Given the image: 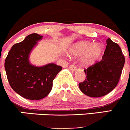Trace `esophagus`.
<instances>
[{
	"mask_svg": "<svg viewBox=\"0 0 130 130\" xmlns=\"http://www.w3.org/2000/svg\"><path fill=\"white\" fill-rule=\"evenodd\" d=\"M69 69H70L71 71H76V69H77L76 67L74 65H70L69 66Z\"/></svg>",
	"mask_w": 130,
	"mask_h": 130,
	"instance_id": "1",
	"label": "esophagus"
}]
</instances>
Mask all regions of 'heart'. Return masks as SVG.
<instances>
[{
    "mask_svg": "<svg viewBox=\"0 0 130 130\" xmlns=\"http://www.w3.org/2000/svg\"><path fill=\"white\" fill-rule=\"evenodd\" d=\"M102 46L100 43L90 41H79L74 43L69 49L71 56L79 57V62L82 66L90 65L99 59L102 54ZM68 54H66L67 57H70Z\"/></svg>",
    "mask_w": 130,
    "mask_h": 130,
    "instance_id": "heart-1",
    "label": "heart"
}]
</instances>
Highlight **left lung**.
Returning <instances> with one entry per match:
<instances>
[{
  "label": "left lung",
  "instance_id": "left-lung-1",
  "mask_svg": "<svg viewBox=\"0 0 130 130\" xmlns=\"http://www.w3.org/2000/svg\"><path fill=\"white\" fill-rule=\"evenodd\" d=\"M102 60L85 69L87 78L79 83L86 95L100 97L111 92L118 85L125 59L118 43L108 38Z\"/></svg>",
  "mask_w": 130,
  "mask_h": 130
}]
</instances>
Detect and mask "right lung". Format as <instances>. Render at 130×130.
Instances as JSON below:
<instances>
[{
  "label": "right lung",
  "mask_w": 130,
  "mask_h": 130,
  "mask_svg": "<svg viewBox=\"0 0 130 130\" xmlns=\"http://www.w3.org/2000/svg\"><path fill=\"white\" fill-rule=\"evenodd\" d=\"M42 38L37 33L28 35L12 46L5 61V69L11 88L29 100H40L48 95L54 79L62 69L54 63L42 66L30 63L31 52Z\"/></svg>",
  "instance_id": "obj_1"
}]
</instances>
